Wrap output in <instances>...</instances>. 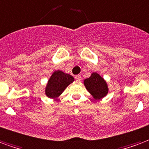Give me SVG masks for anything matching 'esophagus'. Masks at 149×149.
Listing matches in <instances>:
<instances>
[{
	"mask_svg": "<svg viewBox=\"0 0 149 149\" xmlns=\"http://www.w3.org/2000/svg\"><path fill=\"white\" fill-rule=\"evenodd\" d=\"M74 79H76V81H81L82 80V77H81V75H76L75 77H74Z\"/></svg>",
	"mask_w": 149,
	"mask_h": 149,
	"instance_id": "34e87169",
	"label": "esophagus"
}]
</instances>
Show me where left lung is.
I'll return each instance as SVG.
<instances>
[{"label":"left lung","mask_w":149,"mask_h":149,"mask_svg":"<svg viewBox=\"0 0 149 149\" xmlns=\"http://www.w3.org/2000/svg\"><path fill=\"white\" fill-rule=\"evenodd\" d=\"M84 85L94 99H102L108 94V85L99 74L94 72L90 78L84 80Z\"/></svg>","instance_id":"1"}]
</instances>
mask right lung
I'll use <instances>...</instances> for the list:
<instances>
[{
	"label": "right lung",
	"mask_w": 149,
	"mask_h": 149,
	"mask_svg": "<svg viewBox=\"0 0 149 149\" xmlns=\"http://www.w3.org/2000/svg\"><path fill=\"white\" fill-rule=\"evenodd\" d=\"M74 80L73 76L69 74L64 73L62 70H55L47 82L45 94L48 97L56 99Z\"/></svg>",
	"instance_id": "add662e5"
}]
</instances>
